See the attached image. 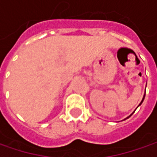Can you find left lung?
I'll return each instance as SVG.
<instances>
[{
    "mask_svg": "<svg viewBox=\"0 0 157 157\" xmlns=\"http://www.w3.org/2000/svg\"><path fill=\"white\" fill-rule=\"evenodd\" d=\"M144 98H145V94H144V96H143V98H142V100H141V102H140V105H138V106H140V105H141V104H142V102H143V100H144ZM134 112H135V111H134ZM134 112H133V113H134ZM133 113H132V114H131V115H129V116H128V117H127V118H126V119H124V120H126V119H128V118H130V117H131V116H132V115H133Z\"/></svg>",
    "mask_w": 157,
    "mask_h": 157,
    "instance_id": "1",
    "label": "left lung"
}]
</instances>
